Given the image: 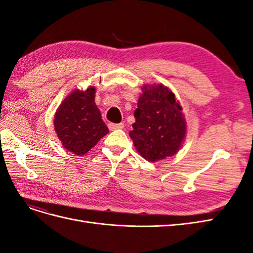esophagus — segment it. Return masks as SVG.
<instances>
[{
    "mask_svg": "<svg viewBox=\"0 0 253 253\" xmlns=\"http://www.w3.org/2000/svg\"><path fill=\"white\" fill-rule=\"evenodd\" d=\"M109 128L111 129V131H114V129H119V128H124V124H112V122H110V124L108 125Z\"/></svg>",
    "mask_w": 253,
    "mask_h": 253,
    "instance_id": "obj_1",
    "label": "esophagus"
}]
</instances>
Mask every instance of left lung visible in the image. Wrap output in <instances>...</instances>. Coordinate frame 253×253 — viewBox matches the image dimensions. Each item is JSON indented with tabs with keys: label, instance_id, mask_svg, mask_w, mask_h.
I'll return each mask as SVG.
<instances>
[{
	"label": "left lung",
	"instance_id": "8db88e82",
	"mask_svg": "<svg viewBox=\"0 0 253 253\" xmlns=\"http://www.w3.org/2000/svg\"><path fill=\"white\" fill-rule=\"evenodd\" d=\"M142 89L134 112L135 124L128 134L139 154L154 163L179 150L186 135V121L169 88L159 84Z\"/></svg>",
	"mask_w": 253,
	"mask_h": 253
}]
</instances>
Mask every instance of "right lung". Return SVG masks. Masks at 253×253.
Instances as JSON below:
<instances>
[{"label":"right lung","instance_id":"obj_1","mask_svg":"<svg viewBox=\"0 0 253 253\" xmlns=\"http://www.w3.org/2000/svg\"><path fill=\"white\" fill-rule=\"evenodd\" d=\"M55 129L63 147L84 155L109 133L95 103V88L76 89L64 99L55 115Z\"/></svg>","mask_w":253,"mask_h":253}]
</instances>
